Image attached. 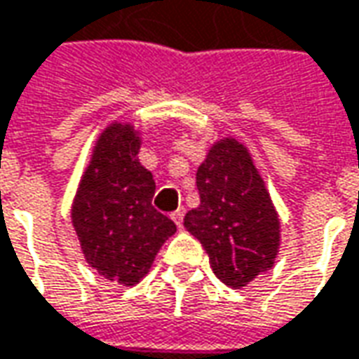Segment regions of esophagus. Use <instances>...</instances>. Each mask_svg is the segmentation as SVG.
I'll return each mask as SVG.
<instances>
[{
	"mask_svg": "<svg viewBox=\"0 0 359 359\" xmlns=\"http://www.w3.org/2000/svg\"><path fill=\"white\" fill-rule=\"evenodd\" d=\"M184 215H185V209L180 208L175 209L174 213H172V219H174V223L177 225V227H182V223H184Z\"/></svg>",
	"mask_w": 359,
	"mask_h": 359,
	"instance_id": "esophagus-1",
	"label": "esophagus"
}]
</instances>
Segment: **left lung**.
<instances>
[{"label":"left lung","mask_w":359,"mask_h":359,"mask_svg":"<svg viewBox=\"0 0 359 359\" xmlns=\"http://www.w3.org/2000/svg\"><path fill=\"white\" fill-rule=\"evenodd\" d=\"M199 208L185 213L184 227L203 245L219 280L249 285L275 264L280 223L251 154L225 138L211 146L196 174Z\"/></svg>","instance_id":"left-lung-1"}]
</instances>
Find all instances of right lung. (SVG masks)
Segmentation results:
<instances>
[{
	"label": "right lung",
	"instance_id": "obj_1",
	"mask_svg": "<svg viewBox=\"0 0 359 359\" xmlns=\"http://www.w3.org/2000/svg\"><path fill=\"white\" fill-rule=\"evenodd\" d=\"M140 138L110 124L96 142L73 203V225L86 263L108 280L138 285L175 223L151 205L156 184L138 162Z\"/></svg>",
	"mask_w": 359,
	"mask_h": 359
}]
</instances>
